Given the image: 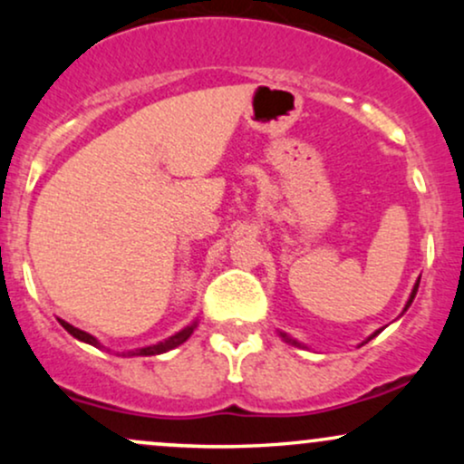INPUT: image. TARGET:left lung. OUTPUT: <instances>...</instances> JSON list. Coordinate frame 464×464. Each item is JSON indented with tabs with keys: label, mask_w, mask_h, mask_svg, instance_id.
Returning <instances> with one entry per match:
<instances>
[{
	"label": "left lung",
	"mask_w": 464,
	"mask_h": 464,
	"mask_svg": "<svg viewBox=\"0 0 464 464\" xmlns=\"http://www.w3.org/2000/svg\"><path fill=\"white\" fill-rule=\"evenodd\" d=\"M419 281H420V279H417V284H414V287H412V292H410V299H408V303H406V307H403V312H406V310H408V307H410V305H412L414 296H417V290H419ZM403 312H401V314H403ZM377 334H382V329H377V332H372V334L369 335V338H366V340H362V344H366V343H369V340H372V338H375V335H377ZM279 335H281V340H285V343H287V344H292V347H299V349H307V347H305V344H303V343H299V340L290 338V335H287L285 332H279Z\"/></svg>",
	"instance_id": "8db88e82"
}]
</instances>
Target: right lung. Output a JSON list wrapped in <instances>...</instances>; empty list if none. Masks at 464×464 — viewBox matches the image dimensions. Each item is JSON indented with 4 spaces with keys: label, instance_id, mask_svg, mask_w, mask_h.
<instances>
[{
    "label": "right lung",
    "instance_id": "1",
    "mask_svg": "<svg viewBox=\"0 0 464 464\" xmlns=\"http://www.w3.org/2000/svg\"><path fill=\"white\" fill-rule=\"evenodd\" d=\"M58 323L63 324V329H65V332H69V334L73 335V338L80 340V343H87V344H92V347L102 349V344H100V340L95 338V335L82 332V329L73 327V324H69L67 321H61V318H58ZM196 327H198V318H196V321H191L188 327H183V329H180V332H177L174 335H169V338L161 340V343L150 344V347H140V349H132V351H124V353H120V355H121V358H135V355H161V353H168V351L177 349L179 344H183L185 340H188L189 335L194 334Z\"/></svg>",
    "mask_w": 464,
    "mask_h": 464
}]
</instances>
